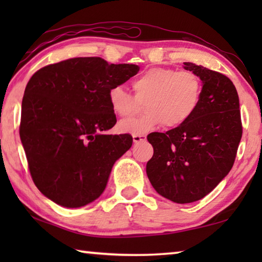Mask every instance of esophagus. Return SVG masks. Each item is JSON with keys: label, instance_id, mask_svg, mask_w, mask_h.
<instances>
[{"label": "esophagus", "instance_id": "obj_1", "mask_svg": "<svg viewBox=\"0 0 262 262\" xmlns=\"http://www.w3.org/2000/svg\"><path fill=\"white\" fill-rule=\"evenodd\" d=\"M147 140V136L145 135H137V134H134L133 135V141H134V143H140V142H143Z\"/></svg>", "mask_w": 262, "mask_h": 262}]
</instances>
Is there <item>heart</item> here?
I'll use <instances>...</instances> for the list:
<instances>
[{
	"instance_id": "obj_1",
	"label": "heart",
	"mask_w": 262,
	"mask_h": 262,
	"mask_svg": "<svg viewBox=\"0 0 262 262\" xmlns=\"http://www.w3.org/2000/svg\"><path fill=\"white\" fill-rule=\"evenodd\" d=\"M134 96L122 86L108 91L112 112L120 118L134 114L140 104L147 113L119 123V130L142 135L161 126L178 128L194 117L201 105L203 83L190 70L150 68L133 81Z\"/></svg>"
}]
</instances>
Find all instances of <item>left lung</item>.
<instances>
[{"mask_svg":"<svg viewBox=\"0 0 262 262\" xmlns=\"http://www.w3.org/2000/svg\"><path fill=\"white\" fill-rule=\"evenodd\" d=\"M203 83L201 105L188 122L148 135L154 156L147 174L158 194L177 203L201 200L231 170L243 126L239 98L231 79L184 62Z\"/></svg>","mask_w":262,"mask_h":262,"instance_id":"1","label":"left lung"}]
</instances>
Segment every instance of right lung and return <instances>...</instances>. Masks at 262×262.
I'll return each mask as SVG.
<instances>
[{
	"label": "right lung",
	"instance_id": "obj_1",
	"mask_svg": "<svg viewBox=\"0 0 262 262\" xmlns=\"http://www.w3.org/2000/svg\"><path fill=\"white\" fill-rule=\"evenodd\" d=\"M139 70L101 57H72L30 78L19 136L34 185L53 202L78 208L104 192L113 164L133 143L129 134H104L117 123L108 91Z\"/></svg>",
	"mask_w": 262,
	"mask_h": 262
}]
</instances>
